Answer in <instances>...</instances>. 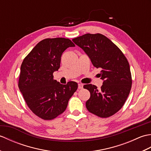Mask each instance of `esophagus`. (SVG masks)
<instances>
[{"label":"esophagus","instance_id":"obj_1","mask_svg":"<svg viewBox=\"0 0 151 151\" xmlns=\"http://www.w3.org/2000/svg\"><path fill=\"white\" fill-rule=\"evenodd\" d=\"M78 88L79 89H82V88H83V84H78Z\"/></svg>","mask_w":151,"mask_h":151}]
</instances>
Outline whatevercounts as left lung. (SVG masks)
Here are the masks:
<instances>
[{
    "label": "left lung",
    "instance_id": "8db88e82",
    "mask_svg": "<svg viewBox=\"0 0 151 151\" xmlns=\"http://www.w3.org/2000/svg\"><path fill=\"white\" fill-rule=\"evenodd\" d=\"M90 59L103 81L100 89L95 85L86 84L90 92L86 102L88 110L99 117H108L123 107L132 87L130 65L121 50L101 34H86L73 40Z\"/></svg>",
    "mask_w": 151,
    "mask_h": 151
}]
</instances>
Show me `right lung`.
Masks as SVG:
<instances>
[{
  "instance_id": "add662e5",
  "label": "right lung",
  "mask_w": 151,
  "mask_h": 151,
  "mask_svg": "<svg viewBox=\"0 0 151 151\" xmlns=\"http://www.w3.org/2000/svg\"><path fill=\"white\" fill-rule=\"evenodd\" d=\"M72 47L75 45L66 38L45 39L21 64L19 90L32 111L43 119H53L62 114L78 88L75 82L63 85L53 79V73L60 67L62 53Z\"/></svg>"
}]
</instances>
